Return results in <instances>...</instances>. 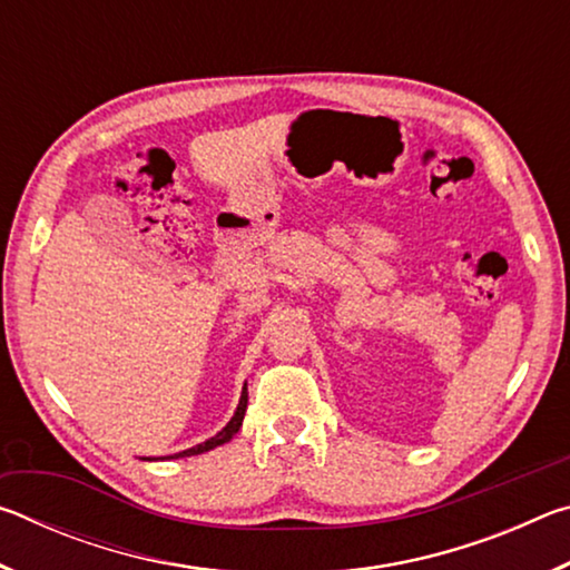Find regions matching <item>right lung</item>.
I'll list each match as a JSON object with an SVG mask.
<instances>
[{"instance_id": "obj_1", "label": "right lung", "mask_w": 570, "mask_h": 570, "mask_svg": "<svg viewBox=\"0 0 570 570\" xmlns=\"http://www.w3.org/2000/svg\"><path fill=\"white\" fill-rule=\"evenodd\" d=\"M246 404H248V392L244 387V392H240V400H238V407L234 412V417H230V422L226 424L224 430L218 432V435H214V438L206 440V442H200V445H196V448L176 452V455H168V458H190V455H200V452H208V450H214L218 445H224V442H228L240 430V422H244V414H246ZM163 460H166V458H163Z\"/></svg>"}]
</instances>
